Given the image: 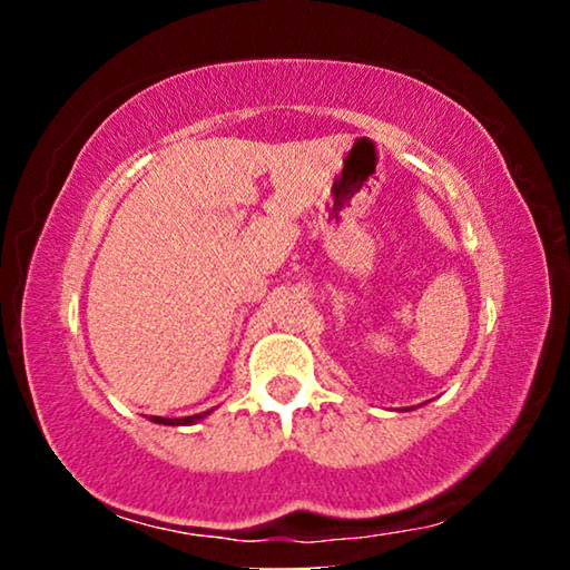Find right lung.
<instances>
[{
    "instance_id": "obj_1",
    "label": "right lung",
    "mask_w": 570,
    "mask_h": 570,
    "mask_svg": "<svg viewBox=\"0 0 570 570\" xmlns=\"http://www.w3.org/2000/svg\"><path fill=\"white\" fill-rule=\"evenodd\" d=\"M205 415H207V412H199V415H191V417H155L153 415L150 420H153V423H160V425H191Z\"/></svg>"
}]
</instances>
